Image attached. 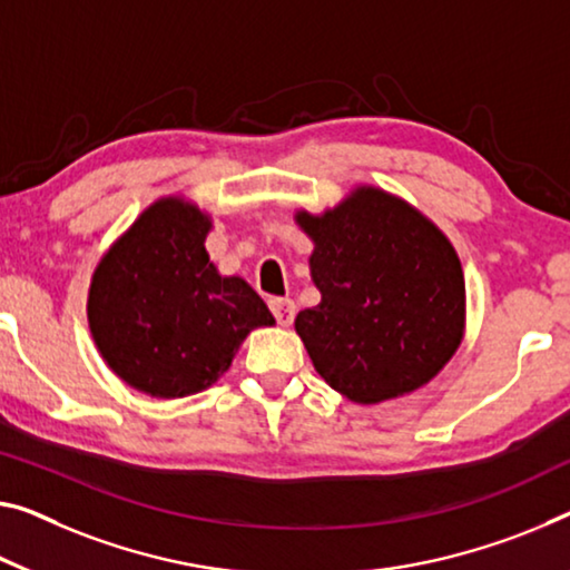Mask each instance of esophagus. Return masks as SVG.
I'll use <instances>...</instances> for the list:
<instances>
[{
  "label": "esophagus",
  "instance_id": "1",
  "mask_svg": "<svg viewBox=\"0 0 570 570\" xmlns=\"http://www.w3.org/2000/svg\"><path fill=\"white\" fill-rule=\"evenodd\" d=\"M269 311H273L279 326H291L295 318V303L291 297H273V301H269Z\"/></svg>",
  "mask_w": 570,
  "mask_h": 570
}]
</instances>
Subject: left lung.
<instances>
[{
    "label": "left lung",
    "mask_w": 570,
    "mask_h": 570,
    "mask_svg": "<svg viewBox=\"0 0 570 570\" xmlns=\"http://www.w3.org/2000/svg\"><path fill=\"white\" fill-rule=\"evenodd\" d=\"M295 218L315 244L321 303L295 318L315 372L364 405L431 382L459 348L466 311L461 262L443 232L376 188Z\"/></svg>",
    "instance_id": "left-lung-1"
}]
</instances>
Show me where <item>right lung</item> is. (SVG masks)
Segmentation results:
<instances>
[{
  "label": "right lung",
  "instance_id": "1",
  "mask_svg": "<svg viewBox=\"0 0 570 570\" xmlns=\"http://www.w3.org/2000/svg\"><path fill=\"white\" fill-rule=\"evenodd\" d=\"M208 216L163 198L96 267L89 326L107 364L153 397H186L229 370L252 328L273 326L242 277H222L204 247Z\"/></svg>",
  "mask_w": 570,
  "mask_h": 570
}]
</instances>
